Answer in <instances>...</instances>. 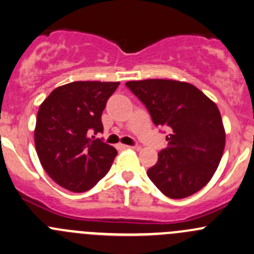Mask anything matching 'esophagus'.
I'll use <instances>...</instances> for the list:
<instances>
[{"instance_id":"obj_1","label":"esophagus","mask_w":254,"mask_h":254,"mask_svg":"<svg viewBox=\"0 0 254 254\" xmlns=\"http://www.w3.org/2000/svg\"><path fill=\"white\" fill-rule=\"evenodd\" d=\"M120 148L127 149V148H137V146H129V145H119Z\"/></svg>"}]
</instances>
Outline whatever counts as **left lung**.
Here are the masks:
<instances>
[{
  "instance_id": "1",
  "label": "left lung",
  "mask_w": 254,
  "mask_h": 254,
  "mask_svg": "<svg viewBox=\"0 0 254 254\" xmlns=\"http://www.w3.org/2000/svg\"><path fill=\"white\" fill-rule=\"evenodd\" d=\"M125 85L145 105L153 124L170 130L168 147L147 170L152 183L169 198H185L204 188L225 147L217 105L189 82L148 79Z\"/></svg>"
}]
</instances>
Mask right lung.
Instances as JSON below:
<instances>
[{"instance_id":"obj_1","label":"right lung","mask_w":254,"mask_h":254,"mask_svg":"<svg viewBox=\"0 0 254 254\" xmlns=\"http://www.w3.org/2000/svg\"><path fill=\"white\" fill-rule=\"evenodd\" d=\"M119 82L74 81L57 87L37 112L35 147L55 183L73 192L92 189L109 172L113 146L96 138L101 117Z\"/></svg>"}]
</instances>
